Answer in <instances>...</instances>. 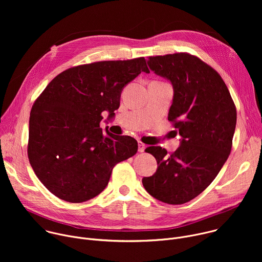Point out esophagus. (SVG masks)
<instances>
[{
  "instance_id": "esophagus-1",
  "label": "esophagus",
  "mask_w": 262,
  "mask_h": 262,
  "mask_svg": "<svg viewBox=\"0 0 262 262\" xmlns=\"http://www.w3.org/2000/svg\"><path fill=\"white\" fill-rule=\"evenodd\" d=\"M145 148H146V145L140 141L138 143V150H139V152H143L145 150Z\"/></svg>"
}]
</instances>
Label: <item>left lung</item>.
<instances>
[{"instance_id":"1","label":"left lung","mask_w":262,"mask_h":262,"mask_svg":"<svg viewBox=\"0 0 262 262\" xmlns=\"http://www.w3.org/2000/svg\"><path fill=\"white\" fill-rule=\"evenodd\" d=\"M148 66L173 85L168 120L181 136L174 152L150 146L145 151L158 170L144 177L145 190L168 204H183L200 195L227 161L236 125V107L216 70L189 53L148 57Z\"/></svg>"}]
</instances>
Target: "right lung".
I'll list each match as a JSON object with an SVG mask.
<instances>
[{
    "mask_svg": "<svg viewBox=\"0 0 262 262\" xmlns=\"http://www.w3.org/2000/svg\"><path fill=\"white\" fill-rule=\"evenodd\" d=\"M144 71V57L70 67L35 100L29 122L28 158L38 179L56 197L88 201L107 185L112 170L138 151L129 136L103 133L101 113L113 116L123 87Z\"/></svg>",
    "mask_w": 262,
    "mask_h": 262,
    "instance_id": "1",
    "label": "right lung"
}]
</instances>
